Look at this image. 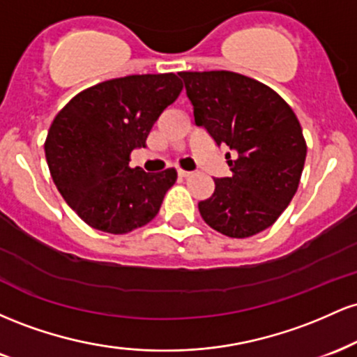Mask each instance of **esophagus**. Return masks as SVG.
<instances>
[{
	"label": "esophagus",
	"instance_id": "obj_1",
	"mask_svg": "<svg viewBox=\"0 0 357 357\" xmlns=\"http://www.w3.org/2000/svg\"><path fill=\"white\" fill-rule=\"evenodd\" d=\"M192 173H190V171H184V169H178V176L179 178H190Z\"/></svg>",
	"mask_w": 357,
	"mask_h": 357
}]
</instances>
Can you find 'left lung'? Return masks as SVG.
Segmentation results:
<instances>
[{
    "label": "left lung",
    "mask_w": 357,
    "mask_h": 357,
    "mask_svg": "<svg viewBox=\"0 0 357 357\" xmlns=\"http://www.w3.org/2000/svg\"><path fill=\"white\" fill-rule=\"evenodd\" d=\"M192 104L195 124L227 153L230 178L198 203L202 218L230 238H247L272 227L292 202L307 144L290 105L261 82L228 70L179 72Z\"/></svg>",
    "instance_id": "1"
}]
</instances>
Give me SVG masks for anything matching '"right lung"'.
<instances>
[{
  "label": "right lung",
  "mask_w": 357,
  "mask_h": 357,
  "mask_svg": "<svg viewBox=\"0 0 357 357\" xmlns=\"http://www.w3.org/2000/svg\"><path fill=\"white\" fill-rule=\"evenodd\" d=\"M174 73L127 75L93 85L53 119L45 155L56 190L89 227L124 235L159 213L176 169L144 173L130 153L144 147L162 110L181 93Z\"/></svg>",
  "instance_id": "obj_1"
}]
</instances>
